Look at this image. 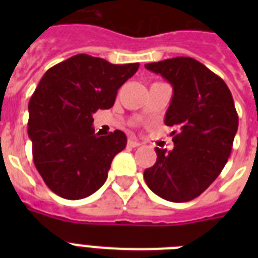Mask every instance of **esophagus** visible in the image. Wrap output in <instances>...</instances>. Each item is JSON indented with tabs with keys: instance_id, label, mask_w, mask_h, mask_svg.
I'll list each match as a JSON object with an SVG mask.
<instances>
[{
	"instance_id": "obj_1",
	"label": "esophagus",
	"mask_w": 258,
	"mask_h": 258,
	"mask_svg": "<svg viewBox=\"0 0 258 258\" xmlns=\"http://www.w3.org/2000/svg\"><path fill=\"white\" fill-rule=\"evenodd\" d=\"M127 143H128L130 147H139V146H141V142H138L137 139H134V138H130Z\"/></svg>"
}]
</instances>
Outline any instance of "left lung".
<instances>
[{"instance_id": "obj_1", "label": "left lung", "mask_w": 258, "mask_h": 258, "mask_svg": "<svg viewBox=\"0 0 258 258\" xmlns=\"http://www.w3.org/2000/svg\"><path fill=\"white\" fill-rule=\"evenodd\" d=\"M146 68L172 86L165 124L174 149H155L157 162L145 170L147 186L171 202H187L216 180L232 153L238 128L234 101L228 86L208 67L191 57L150 62Z\"/></svg>"}]
</instances>
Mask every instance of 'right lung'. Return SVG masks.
<instances>
[{"mask_svg":"<svg viewBox=\"0 0 258 258\" xmlns=\"http://www.w3.org/2000/svg\"><path fill=\"white\" fill-rule=\"evenodd\" d=\"M138 68V62L117 66L82 53L42 76L28 105V135L34 166L54 194L82 200L104 184L127 137L119 130L95 134L92 113L111 108L117 89Z\"/></svg>","mask_w":258,"mask_h":258,"instance_id":"obj_1","label":"right lung"}]
</instances>
